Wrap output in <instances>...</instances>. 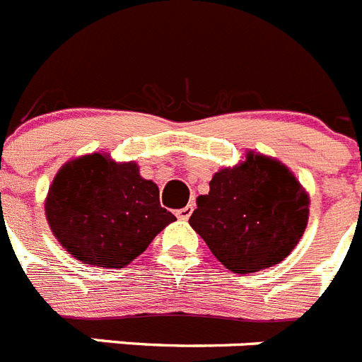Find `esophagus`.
Instances as JSON below:
<instances>
[{
	"instance_id": "obj_1",
	"label": "esophagus",
	"mask_w": 362,
	"mask_h": 362,
	"mask_svg": "<svg viewBox=\"0 0 362 362\" xmlns=\"http://www.w3.org/2000/svg\"><path fill=\"white\" fill-rule=\"evenodd\" d=\"M193 209H194V206L193 204H187V206L185 207H182V209H178L177 211V216L180 220H187L191 216V213H193Z\"/></svg>"
}]
</instances>
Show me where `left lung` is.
I'll return each instance as SVG.
<instances>
[{"label": "left lung", "mask_w": 362, "mask_h": 362, "mask_svg": "<svg viewBox=\"0 0 362 362\" xmlns=\"http://www.w3.org/2000/svg\"><path fill=\"white\" fill-rule=\"evenodd\" d=\"M308 206L284 163L250 151L242 163L213 175L189 224L229 272L253 273L290 255L306 229Z\"/></svg>", "instance_id": "1"}]
</instances>
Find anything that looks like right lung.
<instances>
[{"instance_id":"right-lung-1","label":"right lung","mask_w":362,"mask_h":362,"mask_svg":"<svg viewBox=\"0 0 362 362\" xmlns=\"http://www.w3.org/2000/svg\"><path fill=\"white\" fill-rule=\"evenodd\" d=\"M45 215L74 259L100 268L127 266L177 220L160 206L158 185L140 177L136 163H116L100 153L59 169L47 194Z\"/></svg>"}]
</instances>
